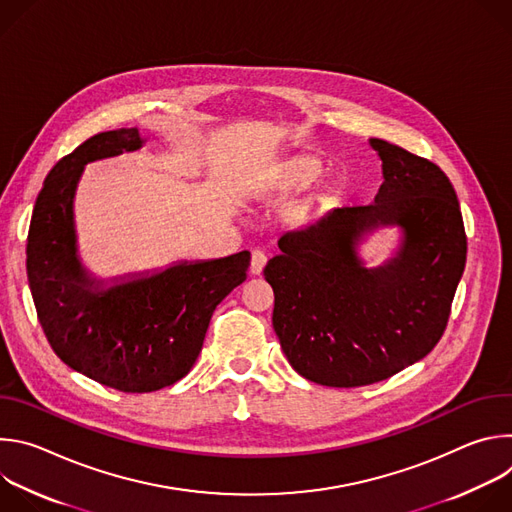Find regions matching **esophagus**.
Returning a JSON list of instances; mask_svg holds the SVG:
<instances>
[{"label":"esophagus","instance_id":"34e87169","mask_svg":"<svg viewBox=\"0 0 512 512\" xmlns=\"http://www.w3.org/2000/svg\"><path fill=\"white\" fill-rule=\"evenodd\" d=\"M265 263H267V253L263 249H255L251 253V273L253 275H261Z\"/></svg>","mask_w":512,"mask_h":512}]
</instances>
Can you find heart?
<instances>
[{
  "mask_svg": "<svg viewBox=\"0 0 512 512\" xmlns=\"http://www.w3.org/2000/svg\"><path fill=\"white\" fill-rule=\"evenodd\" d=\"M322 174V162L314 156H294L283 162H277L271 166L257 188L263 190H275L281 194L300 192L308 188L312 182H316Z\"/></svg>",
  "mask_w": 512,
  "mask_h": 512,
  "instance_id": "heart-1",
  "label": "heart"
}]
</instances>
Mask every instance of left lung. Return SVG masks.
Instances as JSON below:
<instances>
[{
	"instance_id": "8db88e82",
	"label": "left lung",
	"mask_w": 512,
	"mask_h": 512,
	"mask_svg": "<svg viewBox=\"0 0 512 512\" xmlns=\"http://www.w3.org/2000/svg\"><path fill=\"white\" fill-rule=\"evenodd\" d=\"M383 162L373 204L334 208L285 233L265 265L273 330L291 367L326 387L385 381L440 342L466 267L456 190L433 162L369 139ZM381 226L402 231L396 255L367 268L357 247Z\"/></svg>"
}]
</instances>
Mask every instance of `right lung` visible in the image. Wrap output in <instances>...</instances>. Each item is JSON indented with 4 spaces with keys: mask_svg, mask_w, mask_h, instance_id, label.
<instances>
[{
    "mask_svg": "<svg viewBox=\"0 0 512 512\" xmlns=\"http://www.w3.org/2000/svg\"><path fill=\"white\" fill-rule=\"evenodd\" d=\"M141 145L137 127H123L64 156L36 198L26 245L30 291L52 350L72 371L123 393H152L190 373L214 308L247 279L251 263V253L241 251L111 283L89 273L75 229L83 170Z\"/></svg>",
    "mask_w": 512,
    "mask_h": 512,
    "instance_id": "right-lung-1",
    "label": "right lung"
}]
</instances>
